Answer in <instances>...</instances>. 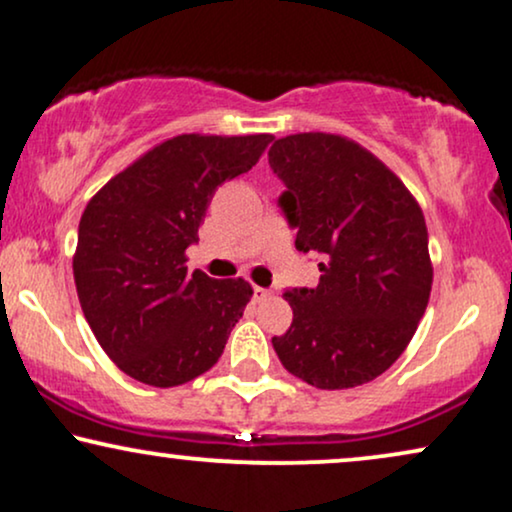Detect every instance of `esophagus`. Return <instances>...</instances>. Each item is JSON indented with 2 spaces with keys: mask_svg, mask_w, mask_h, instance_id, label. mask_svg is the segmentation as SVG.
<instances>
[{
  "mask_svg": "<svg viewBox=\"0 0 512 512\" xmlns=\"http://www.w3.org/2000/svg\"><path fill=\"white\" fill-rule=\"evenodd\" d=\"M268 294H270L268 289H263V287H254V299H256V301H263V299H266Z\"/></svg>",
  "mask_w": 512,
  "mask_h": 512,
  "instance_id": "esophagus-1",
  "label": "esophagus"
}]
</instances>
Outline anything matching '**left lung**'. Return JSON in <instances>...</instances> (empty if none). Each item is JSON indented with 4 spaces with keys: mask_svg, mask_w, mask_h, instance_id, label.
I'll list each match as a JSON object with an SVG mask.
<instances>
[{
    "mask_svg": "<svg viewBox=\"0 0 512 512\" xmlns=\"http://www.w3.org/2000/svg\"><path fill=\"white\" fill-rule=\"evenodd\" d=\"M270 168L296 249L323 256L313 289H287L294 320L273 349L294 377L351 389L380 377L406 351L432 292L422 208L358 142L330 132L275 140Z\"/></svg>",
    "mask_w": 512,
    "mask_h": 512,
    "instance_id": "8db88e82",
    "label": "left lung"
}]
</instances>
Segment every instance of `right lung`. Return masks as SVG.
Wrapping results in <instances>:
<instances>
[{
    "label": "right lung",
    "instance_id": "1",
    "mask_svg": "<svg viewBox=\"0 0 512 512\" xmlns=\"http://www.w3.org/2000/svg\"><path fill=\"white\" fill-rule=\"evenodd\" d=\"M273 135H178L90 199L78 227V299L106 356L132 380L178 387L218 363L254 289L187 275V246L223 182L251 170Z\"/></svg>",
    "mask_w": 512,
    "mask_h": 512
}]
</instances>
